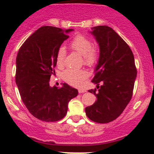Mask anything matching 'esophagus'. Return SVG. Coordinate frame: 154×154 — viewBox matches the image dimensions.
Wrapping results in <instances>:
<instances>
[{"label":"esophagus","instance_id":"obj_1","mask_svg":"<svg viewBox=\"0 0 154 154\" xmlns=\"http://www.w3.org/2000/svg\"><path fill=\"white\" fill-rule=\"evenodd\" d=\"M85 92H86V90H85V89H79V93H83Z\"/></svg>","mask_w":154,"mask_h":154}]
</instances>
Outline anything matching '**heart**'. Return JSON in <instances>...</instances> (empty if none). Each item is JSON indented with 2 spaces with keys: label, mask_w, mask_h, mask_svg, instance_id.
Here are the masks:
<instances>
[{
  "label": "heart",
  "mask_w": 154,
  "mask_h": 154,
  "mask_svg": "<svg viewBox=\"0 0 154 154\" xmlns=\"http://www.w3.org/2000/svg\"><path fill=\"white\" fill-rule=\"evenodd\" d=\"M92 41L85 35H77L70 42L71 49L78 52L83 58V63L88 66H92L97 62L99 56V48L92 46ZM66 51L65 48L60 47L56 53V65L58 68H62L65 64ZM62 79L69 85L80 86L87 78L88 73L85 70L66 69L62 73Z\"/></svg>",
  "instance_id": "heart-1"
}]
</instances>
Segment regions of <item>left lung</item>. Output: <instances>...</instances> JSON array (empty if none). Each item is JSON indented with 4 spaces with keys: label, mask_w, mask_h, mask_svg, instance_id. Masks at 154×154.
<instances>
[{
    "label": "left lung",
    "mask_w": 154,
    "mask_h": 154,
    "mask_svg": "<svg viewBox=\"0 0 154 154\" xmlns=\"http://www.w3.org/2000/svg\"><path fill=\"white\" fill-rule=\"evenodd\" d=\"M90 33L99 46L92 80L98 91L89 90L97 100L85 108V113L93 122L107 123L119 117L130 103L137 72L130 48L112 28L100 25L92 28Z\"/></svg>",
    "instance_id": "1"
}]
</instances>
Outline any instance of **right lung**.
<instances>
[{
	"label": "right lung",
	"instance_id": "add662e5",
	"mask_svg": "<svg viewBox=\"0 0 154 154\" xmlns=\"http://www.w3.org/2000/svg\"><path fill=\"white\" fill-rule=\"evenodd\" d=\"M72 31L41 27L17 53L15 81L21 99L30 113L42 121L62 119L67 113L69 101L78 96V90L66 83L59 89L49 85L51 75L55 74L57 51Z\"/></svg>",
	"mask_w": 154,
	"mask_h": 154
}]
</instances>
